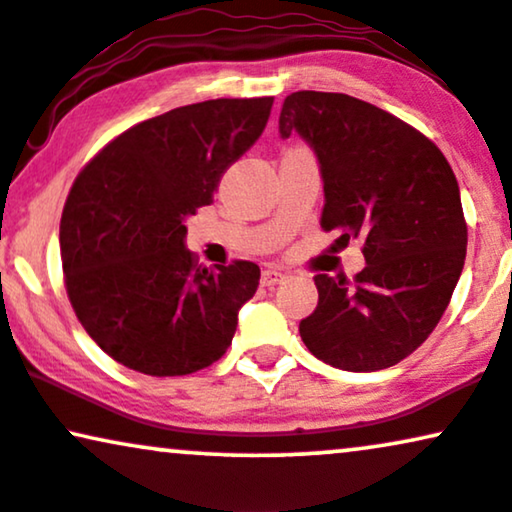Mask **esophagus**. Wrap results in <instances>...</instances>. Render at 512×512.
<instances>
[{
  "label": "esophagus",
  "mask_w": 512,
  "mask_h": 512,
  "mask_svg": "<svg viewBox=\"0 0 512 512\" xmlns=\"http://www.w3.org/2000/svg\"><path fill=\"white\" fill-rule=\"evenodd\" d=\"M283 278H286V274H283V271H278V269H264L262 271V286H267V288H274L276 283H281Z\"/></svg>",
  "instance_id": "obj_1"
}]
</instances>
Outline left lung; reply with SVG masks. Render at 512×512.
I'll return each mask as SVG.
<instances>
[{"label":"left lung","instance_id":"1","mask_svg":"<svg viewBox=\"0 0 512 512\" xmlns=\"http://www.w3.org/2000/svg\"><path fill=\"white\" fill-rule=\"evenodd\" d=\"M278 134H297L316 155L323 229L364 241L354 283L314 276L319 307L300 323L302 342L342 371L399 364L435 331L465 264L454 170L418 129L347 94H290Z\"/></svg>","mask_w":512,"mask_h":512}]
</instances>
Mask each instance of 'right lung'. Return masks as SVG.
<instances>
[{"label": "right lung", "mask_w": 512, "mask_h": 512, "mask_svg": "<svg viewBox=\"0 0 512 512\" xmlns=\"http://www.w3.org/2000/svg\"><path fill=\"white\" fill-rule=\"evenodd\" d=\"M274 99H212L144 120L75 179L61 260L77 319L118 364L186 375L229 349L260 267H198L186 219L215 200L224 172L262 137Z\"/></svg>", "instance_id": "1"}]
</instances>
